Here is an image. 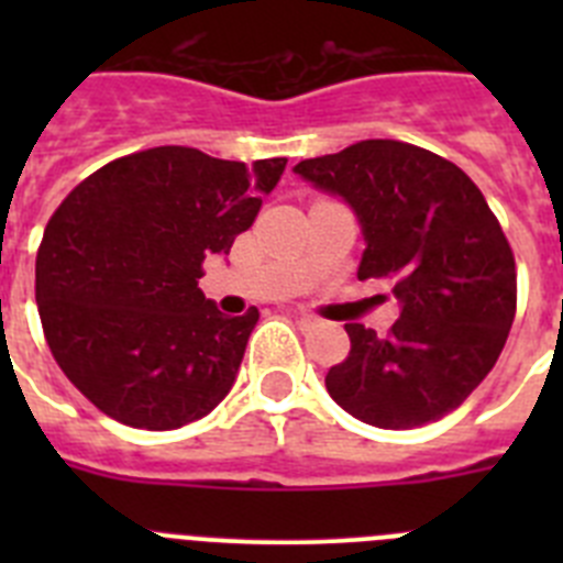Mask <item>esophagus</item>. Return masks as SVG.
Masks as SVG:
<instances>
[{
    "instance_id": "34e87169",
    "label": "esophagus",
    "mask_w": 563,
    "mask_h": 563,
    "mask_svg": "<svg viewBox=\"0 0 563 563\" xmlns=\"http://www.w3.org/2000/svg\"><path fill=\"white\" fill-rule=\"evenodd\" d=\"M292 316H296L298 318V321H301V324H312V321H316V318H312L310 316V312H305V310H296V312H292Z\"/></svg>"
}]
</instances>
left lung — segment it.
Returning <instances> with one entry per match:
<instances>
[{"instance_id":"obj_1","label":"left lung","mask_w":563,"mask_h":563,"mask_svg":"<svg viewBox=\"0 0 563 563\" xmlns=\"http://www.w3.org/2000/svg\"><path fill=\"white\" fill-rule=\"evenodd\" d=\"M292 172L350 202L366 239L357 278H389L402 307L380 338L346 324L350 355L327 372L332 400L377 429H417L460 409L516 316L514 251L479 188L402 141L352 143Z\"/></svg>"}]
</instances>
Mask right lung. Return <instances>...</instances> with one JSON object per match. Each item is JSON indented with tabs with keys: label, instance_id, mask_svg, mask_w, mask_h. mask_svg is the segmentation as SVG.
<instances>
[{
	"label": "right lung",
	"instance_id": "1",
	"mask_svg": "<svg viewBox=\"0 0 563 563\" xmlns=\"http://www.w3.org/2000/svg\"><path fill=\"white\" fill-rule=\"evenodd\" d=\"M285 166L157 146L64 197L36 253V305L49 352L96 409L168 431L231 391L258 310L222 316L197 278L253 225Z\"/></svg>",
	"mask_w": 563,
	"mask_h": 563
}]
</instances>
